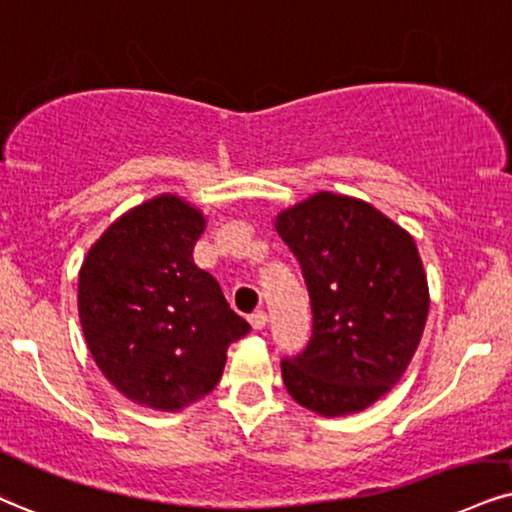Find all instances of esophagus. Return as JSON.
I'll return each mask as SVG.
<instances>
[{"mask_svg": "<svg viewBox=\"0 0 512 512\" xmlns=\"http://www.w3.org/2000/svg\"><path fill=\"white\" fill-rule=\"evenodd\" d=\"M249 323H251V327H254V330H263V327H266V323H268V313L266 311H254L249 315Z\"/></svg>", "mask_w": 512, "mask_h": 512, "instance_id": "obj_1", "label": "esophagus"}]
</instances>
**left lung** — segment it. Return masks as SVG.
Instances as JSON below:
<instances>
[{
	"label": "left lung",
	"mask_w": 512,
	"mask_h": 512,
	"mask_svg": "<svg viewBox=\"0 0 512 512\" xmlns=\"http://www.w3.org/2000/svg\"><path fill=\"white\" fill-rule=\"evenodd\" d=\"M313 308V337L282 361L289 396L323 418L361 413L413 361L430 287L410 232L368 201L318 192L275 218Z\"/></svg>",
	"instance_id": "8db88e82"
}]
</instances>
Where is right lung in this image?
Returning a JSON list of instances; mask_svg holds the SVG:
<instances>
[{"mask_svg":"<svg viewBox=\"0 0 512 512\" xmlns=\"http://www.w3.org/2000/svg\"><path fill=\"white\" fill-rule=\"evenodd\" d=\"M206 218L159 194L106 227L80 268L78 313L97 368L125 399L175 410L216 387L227 346L251 330L192 251Z\"/></svg>","mask_w":512,"mask_h":512,"instance_id":"right-lung-1","label":"right lung"}]
</instances>
